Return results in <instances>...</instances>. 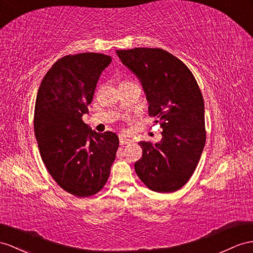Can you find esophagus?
Here are the masks:
<instances>
[{
  "mask_svg": "<svg viewBox=\"0 0 253 253\" xmlns=\"http://www.w3.org/2000/svg\"><path fill=\"white\" fill-rule=\"evenodd\" d=\"M120 143L121 145H126V144L131 143V140L127 138L125 134H120Z\"/></svg>",
  "mask_w": 253,
  "mask_h": 253,
  "instance_id": "esophagus-1",
  "label": "esophagus"
}]
</instances>
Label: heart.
<instances>
[{"mask_svg":"<svg viewBox=\"0 0 253 253\" xmlns=\"http://www.w3.org/2000/svg\"><path fill=\"white\" fill-rule=\"evenodd\" d=\"M127 81H128V80H125V81H123V82H127Z\"/></svg>","mask_w":253,"mask_h":253,"instance_id":"b5f03b06","label":"heart"}]
</instances>
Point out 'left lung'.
I'll return each mask as SVG.
<instances>
[{
    "mask_svg": "<svg viewBox=\"0 0 253 253\" xmlns=\"http://www.w3.org/2000/svg\"><path fill=\"white\" fill-rule=\"evenodd\" d=\"M137 76L148 100V114L163 128L157 143L141 141L142 158L134 170L156 192H174L188 182L206 141L204 100L190 69L159 48L116 50Z\"/></svg>",
    "mask_w": 253,
    "mask_h": 253,
    "instance_id": "left-lung-1",
    "label": "left lung"
}]
</instances>
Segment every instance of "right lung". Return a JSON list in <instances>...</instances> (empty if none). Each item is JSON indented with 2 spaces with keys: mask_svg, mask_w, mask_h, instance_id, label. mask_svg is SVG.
Listing matches in <instances>:
<instances>
[{
  "mask_svg": "<svg viewBox=\"0 0 253 253\" xmlns=\"http://www.w3.org/2000/svg\"><path fill=\"white\" fill-rule=\"evenodd\" d=\"M111 57L102 53L65 55L38 88L34 132L42 159L62 189L87 198L106 185L119 148L113 132L93 131L82 121L97 81Z\"/></svg>",
  "mask_w": 253,
  "mask_h": 253,
  "instance_id": "add662e5",
  "label": "right lung"
}]
</instances>
